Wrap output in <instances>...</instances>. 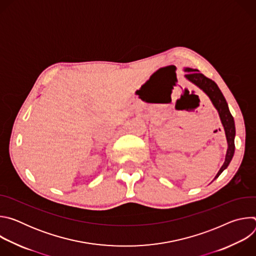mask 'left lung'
I'll list each match as a JSON object with an SVG mask.
<instances>
[{"mask_svg": "<svg viewBox=\"0 0 256 256\" xmlns=\"http://www.w3.org/2000/svg\"><path fill=\"white\" fill-rule=\"evenodd\" d=\"M184 72H186L184 77L188 81H190L192 84L198 86L200 90H202L208 95V97L212 101V105L216 109L218 116H220L221 122L223 124L224 130H225V134H226V138H227V142H228V149H227V153H226L225 162L222 165V167L220 168V170H218V172L216 173V175L214 176V180L216 178L220 176V174L229 166V164L234 156V152H235L234 140H235V134H236L234 118L229 110L228 103H227L224 95L222 94L221 90L218 89V85L212 80H210V79L206 78V76H204L202 74H200V70H198L196 68H186Z\"/></svg>", "mask_w": 256, "mask_h": 256, "instance_id": "8db88e82", "label": "left lung"}]
</instances>
